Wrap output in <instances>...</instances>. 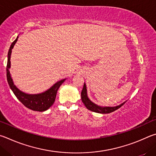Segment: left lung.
Segmentation results:
<instances>
[{"instance_id":"8db88e82","label":"left lung","mask_w":156,"mask_h":156,"mask_svg":"<svg viewBox=\"0 0 156 156\" xmlns=\"http://www.w3.org/2000/svg\"><path fill=\"white\" fill-rule=\"evenodd\" d=\"M81 101L83 103V104L85 105L86 108L88 110L97 113H101V114H108V113H111L112 112H114L116 110H118L119 108H120L124 105V103H122V104L119 105L118 106H116V107H101V106H99L95 104V103H92L90 100L88 99V95H87V90H86V83H84L83 84V87L82 89V91H81Z\"/></svg>"}]
</instances>
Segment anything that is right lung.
Here are the masks:
<instances>
[{
  "mask_svg": "<svg viewBox=\"0 0 156 156\" xmlns=\"http://www.w3.org/2000/svg\"><path fill=\"white\" fill-rule=\"evenodd\" d=\"M18 37L13 41L9 48V52H8V59H7V82L9 83L10 88L12 89L13 94L16 95L17 99L25 106L26 108L30 109V110L37 111V112H44L51 107L53 104L55 100L56 94L57 90L59 89V86L64 83L66 80H62L61 81H57L56 83L49 88L48 90L44 92L36 94H26L24 92L20 91L18 88H16V86L13 84V80L11 76L9 73V68L11 66L10 57L12 54V50L13 48V46L15 45L18 40Z\"/></svg>",
  "mask_w": 156,
  "mask_h": 156,
  "instance_id": "obj_1",
  "label": "right lung"
}]
</instances>
